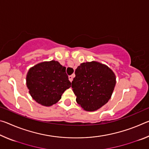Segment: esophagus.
<instances>
[{
	"instance_id": "34e87169",
	"label": "esophagus",
	"mask_w": 149,
	"mask_h": 149,
	"mask_svg": "<svg viewBox=\"0 0 149 149\" xmlns=\"http://www.w3.org/2000/svg\"><path fill=\"white\" fill-rule=\"evenodd\" d=\"M68 78H69V80L72 82V81H73V76H72V75H70V76L68 77Z\"/></svg>"
}]
</instances>
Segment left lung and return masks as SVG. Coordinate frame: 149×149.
<instances>
[{
	"instance_id": "1",
	"label": "left lung",
	"mask_w": 149,
	"mask_h": 149,
	"mask_svg": "<svg viewBox=\"0 0 149 149\" xmlns=\"http://www.w3.org/2000/svg\"><path fill=\"white\" fill-rule=\"evenodd\" d=\"M75 74L72 88L78 104L86 111H95L107 104L116 85L109 68L97 62L82 63Z\"/></svg>"
}]
</instances>
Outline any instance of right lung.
Masks as SVG:
<instances>
[{"mask_svg": "<svg viewBox=\"0 0 149 149\" xmlns=\"http://www.w3.org/2000/svg\"><path fill=\"white\" fill-rule=\"evenodd\" d=\"M26 83L33 99L46 107L58 101L72 84L65 67L54 60L40 63L31 68L27 73Z\"/></svg>", "mask_w": 149, "mask_h": 149, "instance_id": "1", "label": "right lung"}]
</instances>
